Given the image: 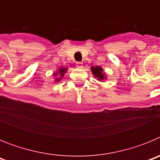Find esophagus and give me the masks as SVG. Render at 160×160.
I'll use <instances>...</instances> for the list:
<instances>
[{
	"label": "esophagus",
	"mask_w": 160,
	"mask_h": 160,
	"mask_svg": "<svg viewBox=\"0 0 160 160\" xmlns=\"http://www.w3.org/2000/svg\"><path fill=\"white\" fill-rule=\"evenodd\" d=\"M76 66H77L78 68H82L83 67V64L82 62H77V64H76Z\"/></svg>",
	"instance_id": "obj_1"
}]
</instances>
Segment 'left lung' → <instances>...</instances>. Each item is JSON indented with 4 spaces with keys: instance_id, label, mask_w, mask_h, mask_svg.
<instances>
[{
    "instance_id": "obj_1",
    "label": "left lung",
    "mask_w": 160,
    "mask_h": 160,
    "mask_svg": "<svg viewBox=\"0 0 160 160\" xmlns=\"http://www.w3.org/2000/svg\"><path fill=\"white\" fill-rule=\"evenodd\" d=\"M90 70L92 72L93 75L94 76V78H96L98 81L102 82L104 81L105 79L107 78L106 73L103 72V69L101 66H91Z\"/></svg>"
}]
</instances>
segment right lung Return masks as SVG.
<instances>
[{"instance_id": "1", "label": "right lung", "mask_w": 160, "mask_h": 160, "mask_svg": "<svg viewBox=\"0 0 160 160\" xmlns=\"http://www.w3.org/2000/svg\"><path fill=\"white\" fill-rule=\"evenodd\" d=\"M67 71V68L60 67L58 69V70L55 73H53V76H58L57 78H55V82H59L61 81V79L62 78L63 76L65 75V73Z\"/></svg>"}]
</instances>
